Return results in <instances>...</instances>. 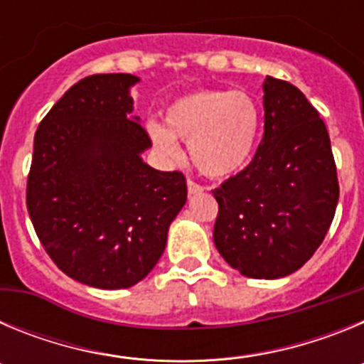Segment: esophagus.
<instances>
[{"label": "esophagus", "mask_w": 364, "mask_h": 364, "mask_svg": "<svg viewBox=\"0 0 364 364\" xmlns=\"http://www.w3.org/2000/svg\"><path fill=\"white\" fill-rule=\"evenodd\" d=\"M188 191L189 195H197V193L204 191V188L200 184H197L195 180H188Z\"/></svg>", "instance_id": "esophagus-1"}]
</instances>
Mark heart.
I'll return each instance as SVG.
<instances>
[{
	"label": "heart",
	"mask_w": 364,
	"mask_h": 364,
	"mask_svg": "<svg viewBox=\"0 0 364 364\" xmlns=\"http://www.w3.org/2000/svg\"><path fill=\"white\" fill-rule=\"evenodd\" d=\"M166 127L149 125L154 146L176 160L175 138L189 144L193 164L211 178H226L252 162L260 136L262 114L246 92L208 89L180 96L166 109Z\"/></svg>",
	"instance_id": "heart-1"
}]
</instances>
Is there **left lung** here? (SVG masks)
Segmentation results:
<instances>
[{"label": "left lung", "mask_w": 364, "mask_h": 364, "mask_svg": "<svg viewBox=\"0 0 364 364\" xmlns=\"http://www.w3.org/2000/svg\"><path fill=\"white\" fill-rule=\"evenodd\" d=\"M264 136L239 175L213 191V240L244 277L297 272L324 240L339 182L326 125L297 87L266 76Z\"/></svg>", "instance_id": "1"}]
</instances>
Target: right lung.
Wrapping results in <instances>:
<instances>
[{
    "label": "right lung",
    "mask_w": 364,
    "mask_h": 364,
    "mask_svg": "<svg viewBox=\"0 0 364 364\" xmlns=\"http://www.w3.org/2000/svg\"><path fill=\"white\" fill-rule=\"evenodd\" d=\"M138 76L92 74L53 105L34 134L27 210L54 264L82 284L120 290L147 277L188 200L186 176L147 166L133 117Z\"/></svg>",
    "instance_id": "add662e5"
}]
</instances>
